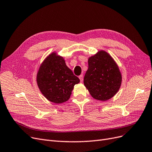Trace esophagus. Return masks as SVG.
I'll return each instance as SVG.
<instances>
[{"instance_id":"obj_1","label":"esophagus","mask_w":152,"mask_h":152,"mask_svg":"<svg viewBox=\"0 0 152 152\" xmlns=\"http://www.w3.org/2000/svg\"><path fill=\"white\" fill-rule=\"evenodd\" d=\"M78 78H79V79H80V82H83V75H79V77H78Z\"/></svg>"}]
</instances>
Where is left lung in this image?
<instances>
[{"instance_id": "8db88e82", "label": "left lung", "mask_w": 152, "mask_h": 152, "mask_svg": "<svg viewBox=\"0 0 152 152\" xmlns=\"http://www.w3.org/2000/svg\"><path fill=\"white\" fill-rule=\"evenodd\" d=\"M88 68L83 83L92 97L106 101L120 88L122 76L116 63L105 51H99L88 60Z\"/></svg>"}]
</instances>
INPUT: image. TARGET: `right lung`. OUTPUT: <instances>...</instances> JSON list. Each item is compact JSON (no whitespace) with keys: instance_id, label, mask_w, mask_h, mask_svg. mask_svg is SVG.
I'll use <instances>...</instances> for the list:
<instances>
[{"instance_id":"add662e5","label":"right lung","mask_w":152,"mask_h":152,"mask_svg":"<svg viewBox=\"0 0 152 152\" xmlns=\"http://www.w3.org/2000/svg\"><path fill=\"white\" fill-rule=\"evenodd\" d=\"M36 81L43 96L56 104L69 100L74 86L80 82L79 78L66 65L64 58L55 52L40 65Z\"/></svg>"}]
</instances>
